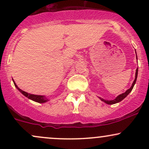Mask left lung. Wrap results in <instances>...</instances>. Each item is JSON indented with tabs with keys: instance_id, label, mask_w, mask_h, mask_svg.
I'll use <instances>...</instances> for the list:
<instances>
[{
	"instance_id": "left-lung-1",
	"label": "left lung",
	"mask_w": 149,
	"mask_h": 149,
	"mask_svg": "<svg viewBox=\"0 0 149 149\" xmlns=\"http://www.w3.org/2000/svg\"><path fill=\"white\" fill-rule=\"evenodd\" d=\"M135 52H136V51H135ZM136 59H137V57H136ZM137 74H138V69H136V73H135L134 80V82H133L131 88L130 89H128L127 90H126L125 92H124V93H123V94H121V95H118V96L116 97L115 100H104V99L101 98V97H100V99L102 101V102H105V103L107 104H116V103H118V102H120V101L124 100V99L125 98V97H127L130 93V92L132 91V90L133 88H134V85L135 84V83H136V78H137Z\"/></svg>"
}]
</instances>
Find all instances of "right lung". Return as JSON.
Segmentation results:
<instances>
[{"label": "right lung", "mask_w": 149, "mask_h": 149, "mask_svg": "<svg viewBox=\"0 0 149 149\" xmlns=\"http://www.w3.org/2000/svg\"><path fill=\"white\" fill-rule=\"evenodd\" d=\"M13 82H14V84H15V86L17 88V90L21 92L22 94H23L24 95L25 97H26L27 98H29V100H31L34 101V102H38V103H45V102H47L49 100H47V98L45 96H42V95H31V94H29V93H27V92H26L24 91H23V90H22L21 89H19L17 87V85H16V83H15V81L13 80Z\"/></svg>", "instance_id": "1"}]
</instances>
